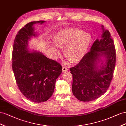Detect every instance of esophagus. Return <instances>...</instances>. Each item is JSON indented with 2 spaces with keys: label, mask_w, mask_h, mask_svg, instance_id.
<instances>
[{
  "label": "esophagus",
  "mask_w": 126,
  "mask_h": 126,
  "mask_svg": "<svg viewBox=\"0 0 126 126\" xmlns=\"http://www.w3.org/2000/svg\"><path fill=\"white\" fill-rule=\"evenodd\" d=\"M68 70V67L65 66H63L62 67V71L63 72H65Z\"/></svg>",
  "instance_id": "1"
}]
</instances>
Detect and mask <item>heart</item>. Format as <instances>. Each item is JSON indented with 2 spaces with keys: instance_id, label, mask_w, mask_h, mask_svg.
Masks as SVG:
<instances>
[{
  "instance_id": "obj_1",
  "label": "heart",
  "mask_w": 126,
  "mask_h": 126,
  "mask_svg": "<svg viewBox=\"0 0 126 126\" xmlns=\"http://www.w3.org/2000/svg\"><path fill=\"white\" fill-rule=\"evenodd\" d=\"M91 40V36L81 30H64L60 31L54 42L60 48H64V54L72 62L82 59L87 52ZM57 53L59 51L53 47Z\"/></svg>"
}]
</instances>
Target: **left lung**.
Listing matches in <instances>:
<instances>
[{
  "label": "left lung",
  "mask_w": 126,
  "mask_h": 126,
  "mask_svg": "<svg viewBox=\"0 0 126 126\" xmlns=\"http://www.w3.org/2000/svg\"><path fill=\"white\" fill-rule=\"evenodd\" d=\"M102 30L101 39H97L90 51L70 69L73 78V94L81 101L99 98L107 91L112 80L116 62V48L109 31L104 30L103 26ZM103 55L106 59L105 64L99 69L97 61ZM100 62L103 63L102 60Z\"/></svg>",
  "instance_id": "1"
}]
</instances>
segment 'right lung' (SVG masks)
Wrapping results in <instances>:
<instances>
[{
	"mask_svg": "<svg viewBox=\"0 0 126 126\" xmlns=\"http://www.w3.org/2000/svg\"><path fill=\"white\" fill-rule=\"evenodd\" d=\"M44 22L32 21L25 25L18 32L13 47L12 69L18 87L27 99L36 103L51 98L62 70L61 64L55 60L41 53L28 51V41L36 36L33 25Z\"/></svg>",
	"mask_w": 126,
	"mask_h": 126,
	"instance_id": "obj_1",
	"label": "right lung"
}]
</instances>
